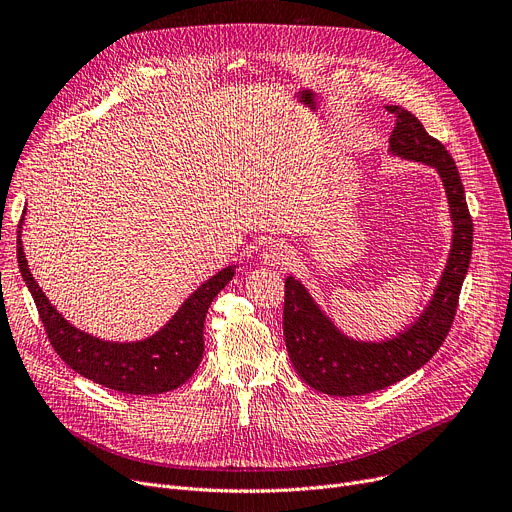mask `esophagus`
I'll return each mask as SVG.
<instances>
[{
  "label": "esophagus",
  "instance_id": "34e87169",
  "mask_svg": "<svg viewBox=\"0 0 512 512\" xmlns=\"http://www.w3.org/2000/svg\"><path fill=\"white\" fill-rule=\"evenodd\" d=\"M290 259H292L290 251L282 245H274V247L267 249V253H265V263L276 265V267H286L290 263Z\"/></svg>",
  "mask_w": 512,
  "mask_h": 512
}]
</instances>
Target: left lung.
<instances>
[{
    "instance_id": "8db88e82",
    "label": "left lung",
    "mask_w": 512,
    "mask_h": 512,
    "mask_svg": "<svg viewBox=\"0 0 512 512\" xmlns=\"http://www.w3.org/2000/svg\"><path fill=\"white\" fill-rule=\"evenodd\" d=\"M386 110L396 116L390 151L434 166L444 182L454 224L452 251L434 299L419 321L407 332L378 344L357 342L340 334L313 303L305 286L292 276L286 278L284 338L288 357L305 384L330 396L384 390L432 359L452 328L471 261L473 220L452 155L405 107L386 105Z\"/></svg>"
}]
</instances>
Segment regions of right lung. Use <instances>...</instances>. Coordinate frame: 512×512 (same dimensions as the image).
Returning <instances> with one entry per match:
<instances>
[{
	"label": "right lung",
	"mask_w": 512,
	"mask_h": 512,
	"mask_svg": "<svg viewBox=\"0 0 512 512\" xmlns=\"http://www.w3.org/2000/svg\"><path fill=\"white\" fill-rule=\"evenodd\" d=\"M16 245L20 274L33 294L45 334L60 359L87 380L124 394H161L191 378L203 359L207 309L234 276V267H226L201 284L157 334L141 342L118 344L72 328L51 307L29 272L20 236Z\"/></svg>",
	"instance_id": "add662e5"
}]
</instances>
